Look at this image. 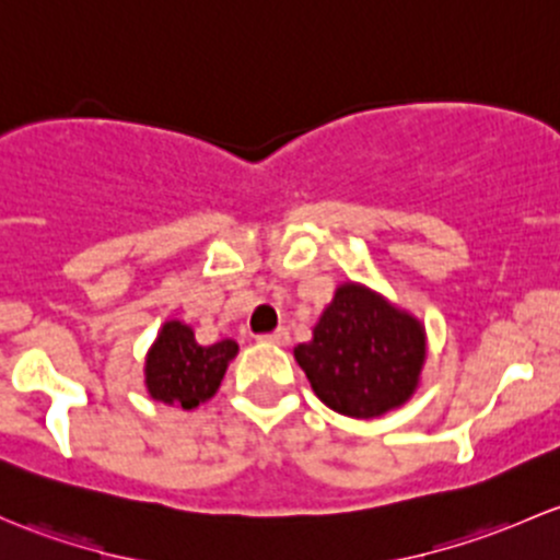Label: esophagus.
Segmentation results:
<instances>
[{
  "label": "esophagus",
  "mask_w": 560,
  "mask_h": 560,
  "mask_svg": "<svg viewBox=\"0 0 560 560\" xmlns=\"http://www.w3.org/2000/svg\"><path fill=\"white\" fill-rule=\"evenodd\" d=\"M288 328H275L269 334H258V342H269V345H288Z\"/></svg>",
  "instance_id": "obj_1"
}]
</instances>
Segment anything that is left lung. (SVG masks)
Instances as JSON below:
<instances>
[{
    "mask_svg": "<svg viewBox=\"0 0 560 560\" xmlns=\"http://www.w3.org/2000/svg\"><path fill=\"white\" fill-rule=\"evenodd\" d=\"M315 396L348 418H377L405 405L425 361L420 323L366 288H337L313 342L293 350Z\"/></svg>",
    "mask_w": 560,
    "mask_h": 560,
    "instance_id": "obj_1",
    "label": "left lung"
}]
</instances>
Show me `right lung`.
<instances>
[{"label": "right lung", "mask_w": 560, "mask_h": 560, "mask_svg": "<svg viewBox=\"0 0 560 560\" xmlns=\"http://www.w3.org/2000/svg\"><path fill=\"white\" fill-rule=\"evenodd\" d=\"M234 355H237L234 339L199 345L186 323L170 320L161 328L159 339L148 353V394L164 405L183 409L199 407L215 394Z\"/></svg>", "instance_id": "obj_1"}]
</instances>
